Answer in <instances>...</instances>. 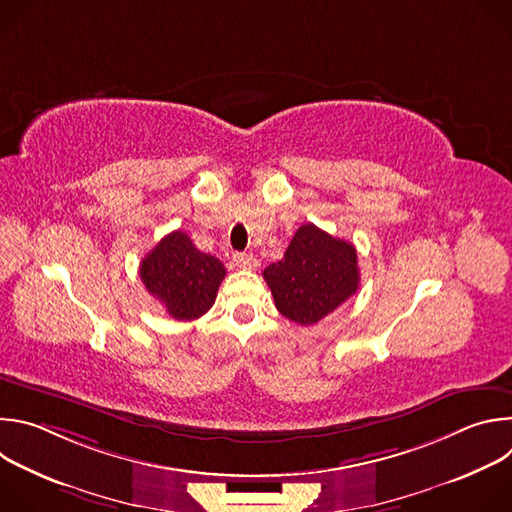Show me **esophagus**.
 <instances>
[{"instance_id":"1","label":"esophagus","mask_w":512,"mask_h":512,"mask_svg":"<svg viewBox=\"0 0 512 512\" xmlns=\"http://www.w3.org/2000/svg\"><path fill=\"white\" fill-rule=\"evenodd\" d=\"M233 265L239 269H253L257 265V259L249 253H235L233 255Z\"/></svg>"}]
</instances>
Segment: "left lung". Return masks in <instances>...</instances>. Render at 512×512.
<instances>
[{
	"instance_id": "obj_1",
	"label": "left lung",
	"mask_w": 512,
	"mask_h": 512,
	"mask_svg": "<svg viewBox=\"0 0 512 512\" xmlns=\"http://www.w3.org/2000/svg\"><path fill=\"white\" fill-rule=\"evenodd\" d=\"M263 277L275 308L291 322L312 326L356 294L360 273L352 243L336 239L316 225H302L281 261Z\"/></svg>"
}]
</instances>
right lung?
Segmentation results:
<instances>
[{"mask_svg": "<svg viewBox=\"0 0 512 512\" xmlns=\"http://www.w3.org/2000/svg\"><path fill=\"white\" fill-rule=\"evenodd\" d=\"M225 275V265L198 251L182 231L166 235L139 265L145 289L174 320L184 322L196 320L212 308Z\"/></svg>", "mask_w": 512, "mask_h": 512, "instance_id": "add662e5", "label": "right lung"}]
</instances>
